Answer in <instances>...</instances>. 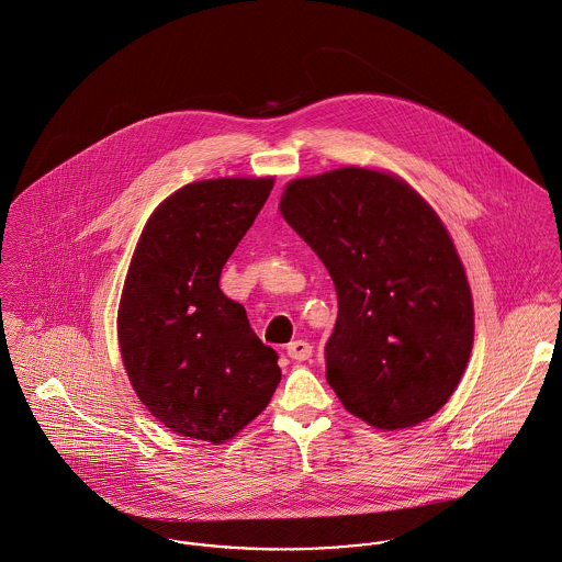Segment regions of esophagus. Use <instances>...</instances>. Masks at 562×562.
<instances>
[{
  "instance_id": "34e87169",
  "label": "esophagus",
  "mask_w": 562,
  "mask_h": 562,
  "mask_svg": "<svg viewBox=\"0 0 562 562\" xmlns=\"http://www.w3.org/2000/svg\"><path fill=\"white\" fill-rule=\"evenodd\" d=\"M286 355L295 361H305L312 357V346L307 345L305 340H295L286 346Z\"/></svg>"
}]
</instances>
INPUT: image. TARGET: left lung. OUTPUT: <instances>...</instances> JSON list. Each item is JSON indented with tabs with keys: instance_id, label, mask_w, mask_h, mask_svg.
Here are the masks:
<instances>
[{
	"instance_id": "1",
	"label": "left lung",
	"mask_w": 562,
	"mask_h": 562,
	"mask_svg": "<svg viewBox=\"0 0 562 562\" xmlns=\"http://www.w3.org/2000/svg\"><path fill=\"white\" fill-rule=\"evenodd\" d=\"M280 212L336 284L325 361L346 411L379 430L432 417L475 334L471 286L440 217L400 177L359 167L291 181Z\"/></svg>"
}]
</instances>
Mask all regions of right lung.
I'll return each mask as SVG.
<instances>
[{"label": "right lung", "instance_id": "add662e5", "mask_svg": "<svg viewBox=\"0 0 562 562\" xmlns=\"http://www.w3.org/2000/svg\"><path fill=\"white\" fill-rule=\"evenodd\" d=\"M273 177L183 186L147 220L117 314L130 383L181 436L220 445L265 411L282 372L220 273L259 216Z\"/></svg>", "mask_w": 562, "mask_h": 562}]
</instances>
